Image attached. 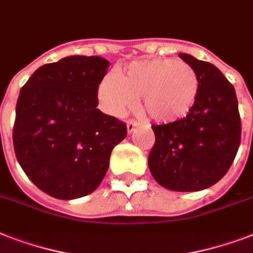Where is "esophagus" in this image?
<instances>
[{
	"label": "esophagus",
	"mask_w": 253,
	"mask_h": 253,
	"mask_svg": "<svg viewBox=\"0 0 253 253\" xmlns=\"http://www.w3.org/2000/svg\"><path fill=\"white\" fill-rule=\"evenodd\" d=\"M136 127H138V122L136 121H128L127 122V131L128 132H132Z\"/></svg>",
	"instance_id": "obj_1"
}]
</instances>
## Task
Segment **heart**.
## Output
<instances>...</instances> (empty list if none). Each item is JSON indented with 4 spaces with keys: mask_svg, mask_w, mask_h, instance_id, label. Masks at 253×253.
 Listing matches in <instances>:
<instances>
[{
    "mask_svg": "<svg viewBox=\"0 0 253 253\" xmlns=\"http://www.w3.org/2000/svg\"><path fill=\"white\" fill-rule=\"evenodd\" d=\"M200 93L196 71L185 61L151 59L132 61L121 73H107L99 83L98 99L103 110L119 117L136 105L159 123H172L193 110Z\"/></svg>",
    "mask_w": 253,
    "mask_h": 253,
    "instance_id": "1",
    "label": "heart"
}]
</instances>
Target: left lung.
<instances>
[{
    "label": "left lung",
    "mask_w": 253,
    "mask_h": 253,
    "mask_svg": "<svg viewBox=\"0 0 253 253\" xmlns=\"http://www.w3.org/2000/svg\"><path fill=\"white\" fill-rule=\"evenodd\" d=\"M178 56L196 71L200 93L185 118L152 126L148 167L159 184L174 192H197L227 173L240 144L235 89L215 65L188 53Z\"/></svg>",
    "instance_id": "1"
}]
</instances>
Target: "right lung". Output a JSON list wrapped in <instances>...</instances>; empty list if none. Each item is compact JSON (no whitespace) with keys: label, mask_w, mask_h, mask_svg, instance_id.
I'll return each mask as SVG.
<instances>
[{"label":"right lung","mask_w":253,"mask_h":253,"mask_svg":"<svg viewBox=\"0 0 253 253\" xmlns=\"http://www.w3.org/2000/svg\"><path fill=\"white\" fill-rule=\"evenodd\" d=\"M109 65L99 56L64 57L42 65L21 89L15 156L30 180L57 200L80 198L98 188L111 151L126 138V123L97 109Z\"/></svg>","instance_id":"right-lung-1"}]
</instances>
